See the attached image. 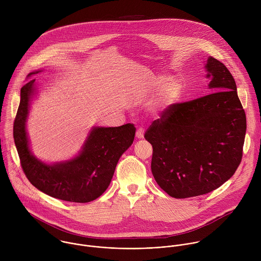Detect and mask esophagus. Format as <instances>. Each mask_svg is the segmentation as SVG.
<instances>
[{"label":"esophagus","instance_id":"34e87169","mask_svg":"<svg viewBox=\"0 0 261 261\" xmlns=\"http://www.w3.org/2000/svg\"><path fill=\"white\" fill-rule=\"evenodd\" d=\"M144 134H145L144 128L139 127V128L137 129V132H136V137H137L138 139H143V138H144Z\"/></svg>","mask_w":261,"mask_h":261}]
</instances>
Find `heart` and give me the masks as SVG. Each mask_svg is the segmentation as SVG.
I'll use <instances>...</instances> for the list:
<instances>
[{"label":"heart","instance_id":"heart-1","mask_svg":"<svg viewBox=\"0 0 261 261\" xmlns=\"http://www.w3.org/2000/svg\"><path fill=\"white\" fill-rule=\"evenodd\" d=\"M166 78L161 77L155 82L151 84V91L155 92L161 87ZM183 84L178 79H171L168 82H166L161 90V100L165 105H173L177 102L183 95Z\"/></svg>","mask_w":261,"mask_h":261}]
</instances>
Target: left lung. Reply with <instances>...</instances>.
<instances>
[{"label":"left lung","mask_w":261,"mask_h":261,"mask_svg":"<svg viewBox=\"0 0 261 261\" xmlns=\"http://www.w3.org/2000/svg\"><path fill=\"white\" fill-rule=\"evenodd\" d=\"M205 67L214 92L169 106L145 134L152 147L153 178L177 199L219 188L242 160L246 115L235 80L213 57L208 58Z\"/></svg>","instance_id":"obj_1"}]
</instances>
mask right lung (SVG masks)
Here are the masks:
<instances>
[{
  "label": "right lung",
  "instance_id": "add662e5",
  "mask_svg": "<svg viewBox=\"0 0 261 261\" xmlns=\"http://www.w3.org/2000/svg\"><path fill=\"white\" fill-rule=\"evenodd\" d=\"M34 82L35 79H32L21 88L20 106L13 127L23 172L33 186L53 198L75 203L95 200L110 186L120 155L132 146L135 125L126 123L116 127H95L81 152L73 160L46 165L31 153L26 134V119L35 89Z\"/></svg>",
  "mask_w": 261,
  "mask_h": 261
}]
</instances>
